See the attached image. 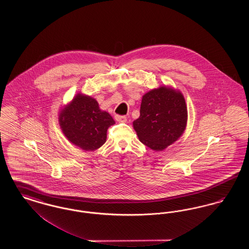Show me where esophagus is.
<instances>
[{"mask_svg": "<svg viewBox=\"0 0 249 249\" xmlns=\"http://www.w3.org/2000/svg\"><path fill=\"white\" fill-rule=\"evenodd\" d=\"M116 120L118 122H121V123H125L127 121V118L125 116H116Z\"/></svg>", "mask_w": 249, "mask_h": 249, "instance_id": "obj_1", "label": "esophagus"}]
</instances>
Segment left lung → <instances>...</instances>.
<instances>
[{
    "label": "left lung",
    "mask_w": 249,
    "mask_h": 249,
    "mask_svg": "<svg viewBox=\"0 0 249 249\" xmlns=\"http://www.w3.org/2000/svg\"><path fill=\"white\" fill-rule=\"evenodd\" d=\"M187 122L188 109L181 91L160 86L142 96L140 117L132 125L143 144L162 151L182 136Z\"/></svg>",
    "instance_id": "1"
}]
</instances>
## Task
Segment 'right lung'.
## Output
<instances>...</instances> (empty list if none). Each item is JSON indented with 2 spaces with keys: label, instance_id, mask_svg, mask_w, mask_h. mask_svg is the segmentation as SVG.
Masks as SVG:
<instances>
[{
  "label": "right lung",
  "instance_id": "right-lung-1",
  "mask_svg": "<svg viewBox=\"0 0 249 249\" xmlns=\"http://www.w3.org/2000/svg\"><path fill=\"white\" fill-rule=\"evenodd\" d=\"M59 123L70 142L86 151H93L107 142V129L115 120L100 109L94 98L77 93L59 110Z\"/></svg>",
  "mask_w": 249,
  "mask_h": 249
}]
</instances>
